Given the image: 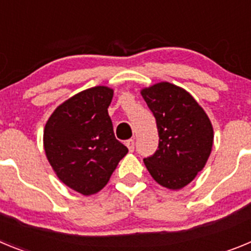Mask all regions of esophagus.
<instances>
[{"mask_svg": "<svg viewBox=\"0 0 251 251\" xmlns=\"http://www.w3.org/2000/svg\"><path fill=\"white\" fill-rule=\"evenodd\" d=\"M126 146L128 147L129 152H133V151H134V139H128V141L126 142Z\"/></svg>", "mask_w": 251, "mask_h": 251, "instance_id": "esophagus-1", "label": "esophagus"}]
</instances>
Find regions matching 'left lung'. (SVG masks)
Wrapping results in <instances>:
<instances>
[{
    "label": "left lung",
    "mask_w": 251,
    "mask_h": 251,
    "mask_svg": "<svg viewBox=\"0 0 251 251\" xmlns=\"http://www.w3.org/2000/svg\"><path fill=\"white\" fill-rule=\"evenodd\" d=\"M156 118L158 150L145 158L148 172L168 190H181L203 170L212 145L214 128L202 106L183 88L168 81L141 90Z\"/></svg>",
    "instance_id": "left-lung-1"
}]
</instances>
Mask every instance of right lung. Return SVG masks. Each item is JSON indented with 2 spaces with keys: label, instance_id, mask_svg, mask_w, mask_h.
<instances>
[{
  "label": "right lung",
  "instance_id": "add662e5",
  "mask_svg": "<svg viewBox=\"0 0 251 251\" xmlns=\"http://www.w3.org/2000/svg\"><path fill=\"white\" fill-rule=\"evenodd\" d=\"M114 90L99 85L60 104L44 129L46 158L57 178L90 196L108 183L128 148L115 139L108 106Z\"/></svg>",
  "mask_w": 251,
  "mask_h": 251
}]
</instances>
